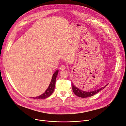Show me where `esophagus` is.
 <instances>
[{
	"label": "esophagus",
	"mask_w": 126,
	"mask_h": 126,
	"mask_svg": "<svg viewBox=\"0 0 126 126\" xmlns=\"http://www.w3.org/2000/svg\"><path fill=\"white\" fill-rule=\"evenodd\" d=\"M60 69L61 70H64L65 69H66V66H65L64 65H62L60 67Z\"/></svg>",
	"instance_id": "esophagus-1"
}]
</instances>
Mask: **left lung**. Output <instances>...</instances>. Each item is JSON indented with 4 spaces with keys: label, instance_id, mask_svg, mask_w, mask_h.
I'll list each match as a JSON object with an SVG mask.
<instances>
[{
    "label": "left lung",
    "instance_id": "left-lung-1",
    "mask_svg": "<svg viewBox=\"0 0 126 126\" xmlns=\"http://www.w3.org/2000/svg\"><path fill=\"white\" fill-rule=\"evenodd\" d=\"M107 85H106L104 87H102V88L97 89V90L93 91H91V92H86V91H82V90L79 89V88H78L77 87H76L73 83L72 84V89H73V92L74 93V94L76 96H77L79 97H81V98H86V97H91L92 96L95 95L96 94L100 92L101 90H102L104 88H105Z\"/></svg>",
    "mask_w": 126,
    "mask_h": 126
}]
</instances>
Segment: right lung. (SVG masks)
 Segmentation results:
<instances>
[{
	"label": "right lung",
	"instance_id": "1",
	"mask_svg": "<svg viewBox=\"0 0 126 126\" xmlns=\"http://www.w3.org/2000/svg\"><path fill=\"white\" fill-rule=\"evenodd\" d=\"M59 70H56L54 73L52 75V79L50 81V83L49 85L48 88L46 90V91L43 94L41 95L40 96H39L36 97H33V98H34V99H45V98H46L48 97H49L52 94V93L54 91V87H55V84H56V78L58 75Z\"/></svg>",
	"mask_w": 126,
	"mask_h": 126
}]
</instances>
